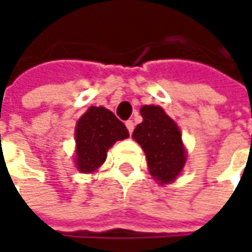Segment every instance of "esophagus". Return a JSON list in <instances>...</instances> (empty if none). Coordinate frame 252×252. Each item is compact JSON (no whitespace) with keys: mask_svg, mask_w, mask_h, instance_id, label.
Returning <instances> with one entry per match:
<instances>
[{"mask_svg":"<svg viewBox=\"0 0 252 252\" xmlns=\"http://www.w3.org/2000/svg\"><path fill=\"white\" fill-rule=\"evenodd\" d=\"M126 127H127V130H129V133H133V129H134V122L133 121H127L126 122Z\"/></svg>","mask_w":252,"mask_h":252,"instance_id":"obj_1","label":"esophagus"}]
</instances>
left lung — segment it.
<instances>
[{
	"instance_id": "left-lung-1",
	"label": "left lung",
	"mask_w": 252,
	"mask_h": 252,
	"mask_svg": "<svg viewBox=\"0 0 252 252\" xmlns=\"http://www.w3.org/2000/svg\"><path fill=\"white\" fill-rule=\"evenodd\" d=\"M140 113L143 122L136 126L133 139L146 153L151 175L160 184H168L178 177L187 161L181 131L160 106L144 105Z\"/></svg>"
}]
</instances>
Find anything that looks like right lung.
I'll return each mask as SVG.
<instances>
[{"label":"right lung","instance_id":"obj_1","mask_svg":"<svg viewBox=\"0 0 252 252\" xmlns=\"http://www.w3.org/2000/svg\"><path fill=\"white\" fill-rule=\"evenodd\" d=\"M129 137V131L111 111L91 106L77 122V168L94 172L106 160V153L118 140Z\"/></svg>","mask_w":252,"mask_h":252}]
</instances>
